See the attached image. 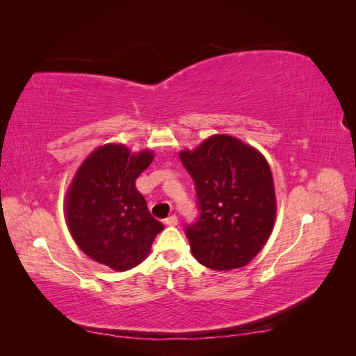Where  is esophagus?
<instances>
[{
  "mask_svg": "<svg viewBox=\"0 0 356 356\" xmlns=\"http://www.w3.org/2000/svg\"><path fill=\"white\" fill-rule=\"evenodd\" d=\"M177 216H170V217H166L165 218V225H168V226H176L177 225Z\"/></svg>",
  "mask_w": 356,
  "mask_h": 356,
  "instance_id": "34e87169",
  "label": "esophagus"
}]
</instances>
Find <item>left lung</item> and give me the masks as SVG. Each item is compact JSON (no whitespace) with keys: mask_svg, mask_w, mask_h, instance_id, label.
<instances>
[{"mask_svg":"<svg viewBox=\"0 0 356 356\" xmlns=\"http://www.w3.org/2000/svg\"><path fill=\"white\" fill-rule=\"evenodd\" d=\"M179 157L194 180L200 211L185 229L195 260L214 270L246 266L268 241L277 216L268 161L228 134L211 136Z\"/></svg>","mask_w":356,"mask_h":356,"instance_id":"1","label":"left lung"}]
</instances>
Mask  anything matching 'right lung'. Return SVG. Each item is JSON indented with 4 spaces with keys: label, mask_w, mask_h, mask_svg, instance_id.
Wrapping results in <instances>:
<instances>
[{
    "label": "right lung",
    "mask_w": 356,
    "mask_h": 356,
    "mask_svg": "<svg viewBox=\"0 0 356 356\" xmlns=\"http://www.w3.org/2000/svg\"><path fill=\"white\" fill-rule=\"evenodd\" d=\"M153 157L149 149L136 154L120 143H108L79 166L65 195V218L73 240L92 260L115 270L145 260L163 229L136 190V179Z\"/></svg>",
    "instance_id": "right-lung-1"
}]
</instances>
